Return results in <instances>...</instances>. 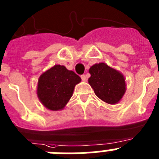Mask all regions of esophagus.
Returning <instances> with one entry per match:
<instances>
[{
	"mask_svg": "<svg viewBox=\"0 0 159 159\" xmlns=\"http://www.w3.org/2000/svg\"><path fill=\"white\" fill-rule=\"evenodd\" d=\"M81 80H82L84 82H85V81H87V76L85 75H81Z\"/></svg>",
	"mask_w": 159,
	"mask_h": 159,
	"instance_id": "esophagus-1",
	"label": "esophagus"
}]
</instances>
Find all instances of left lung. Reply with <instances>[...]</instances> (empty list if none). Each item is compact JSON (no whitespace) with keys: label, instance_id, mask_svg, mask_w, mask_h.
Returning <instances> with one entry per match:
<instances>
[{"label":"left lung","instance_id":"left-lung-1","mask_svg":"<svg viewBox=\"0 0 159 159\" xmlns=\"http://www.w3.org/2000/svg\"><path fill=\"white\" fill-rule=\"evenodd\" d=\"M91 77L88 83L95 94L109 104H116L126 92L123 75L104 63L95 64L90 67Z\"/></svg>","mask_w":159,"mask_h":159}]
</instances>
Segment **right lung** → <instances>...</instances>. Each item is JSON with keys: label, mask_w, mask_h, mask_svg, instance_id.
Here are the masks:
<instances>
[{"label": "right lung", "mask_w": 159, "mask_h": 159, "mask_svg": "<svg viewBox=\"0 0 159 159\" xmlns=\"http://www.w3.org/2000/svg\"><path fill=\"white\" fill-rule=\"evenodd\" d=\"M80 77L64 66L55 65L39 78L37 95L43 106L52 111L62 110L71 99Z\"/></svg>", "instance_id": "right-lung-1"}]
</instances>
